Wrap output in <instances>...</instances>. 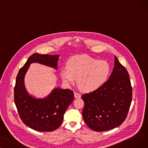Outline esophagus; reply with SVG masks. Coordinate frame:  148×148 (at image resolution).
Returning <instances> with one entry per match:
<instances>
[{
	"instance_id": "esophagus-1",
	"label": "esophagus",
	"mask_w": 148,
	"mask_h": 148,
	"mask_svg": "<svg viewBox=\"0 0 148 148\" xmlns=\"http://www.w3.org/2000/svg\"><path fill=\"white\" fill-rule=\"evenodd\" d=\"M74 96H75V98H81V95L78 92H75L74 93Z\"/></svg>"
}]
</instances>
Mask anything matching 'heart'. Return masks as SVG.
<instances>
[{
  "label": "heart",
  "mask_w": 148,
  "mask_h": 148,
  "mask_svg": "<svg viewBox=\"0 0 148 148\" xmlns=\"http://www.w3.org/2000/svg\"><path fill=\"white\" fill-rule=\"evenodd\" d=\"M67 69H62L63 81L74 84L76 79L82 90L92 92L103 86L110 74L109 64L86 55H76L70 58L66 64Z\"/></svg>",
  "instance_id": "obj_1"
}]
</instances>
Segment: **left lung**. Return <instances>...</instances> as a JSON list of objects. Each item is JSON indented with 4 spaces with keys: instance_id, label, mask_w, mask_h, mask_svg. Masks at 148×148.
Listing matches in <instances>:
<instances>
[{
    "instance_id": "1",
    "label": "left lung",
    "mask_w": 148,
    "mask_h": 148,
    "mask_svg": "<svg viewBox=\"0 0 148 148\" xmlns=\"http://www.w3.org/2000/svg\"><path fill=\"white\" fill-rule=\"evenodd\" d=\"M113 71L98 89L82 95V118L87 126L101 132L121 125L126 119L132 102V89L126 68L115 56Z\"/></svg>"
}]
</instances>
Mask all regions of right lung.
<instances>
[{"label":"right lung","instance_id":"add662e5","mask_svg":"<svg viewBox=\"0 0 148 148\" xmlns=\"http://www.w3.org/2000/svg\"><path fill=\"white\" fill-rule=\"evenodd\" d=\"M59 55L34 53L19 71L16 79L14 100L20 119L25 125L40 132L53 131L60 126L64 114L74 98L70 89L56 88L47 98L36 99L27 93L23 84L27 71L32 62L57 69Z\"/></svg>","mask_w":148,"mask_h":148}]
</instances>
